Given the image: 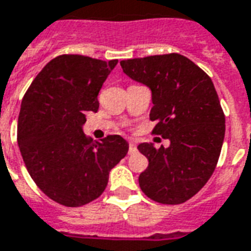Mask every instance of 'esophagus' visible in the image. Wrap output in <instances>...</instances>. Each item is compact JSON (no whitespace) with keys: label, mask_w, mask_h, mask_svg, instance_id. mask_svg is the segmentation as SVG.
Segmentation results:
<instances>
[{"label":"esophagus","mask_w":251,"mask_h":251,"mask_svg":"<svg viewBox=\"0 0 251 251\" xmlns=\"http://www.w3.org/2000/svg\"><path fill=\"white\" fill-rule=\"evenodd\" d=\"M137 151V148H135V144L133 140H129V154H134Z\"/></svg>","instance_id":"1"}]
</instances>
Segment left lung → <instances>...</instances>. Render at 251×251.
<instances>
[{
  "label": "left lung",
  "mask_w": 251,
  "mask_h": 251,
  "mask_svg": "<svg viewBox=\"0 0 251 251\" xmlns=\"http://www.w3.org/2000/svg\"><path fill=\"white\" fill-rule=\"evenodd\" d=\"M121 66L151 90L153 133L170 141L159 149L138 145L149 159L138 178L141 190L159 203H183L209 181L224 144L225 114L213 81L178 53L124 59Z\"/></svg>",
  "instance_id": "1"
}]
</instances>
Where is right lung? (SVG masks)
<instances>
[{"mask_svg": "<svg viewBox=\"0 0 251 251\" xmlns=\"http://www.w3.org/2000/svg\"><path fill=\"white\" fill-rule=\"evenodd\" d=\"M118 64L62 54L45 65L24 96L17 141L33 181L50 200L78 207L101 196L109 173L129 150L121 135L94 142L83 134L89 111Z\"/></svg>", "mask_w": 251, "mask_h": 251, "instance_id": "add662e5", "label": "right lung"}]
</instances>
